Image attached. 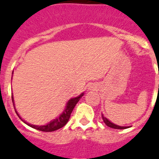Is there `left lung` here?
Instances as JSON below:
<instances>
[{
	"label": "left lung",
	"instance_id": "left-lung-1",
	"mask_svg": "<svg viewBox=\"0 0 159 159\" xmlns=\"http://www.w3.org/2000/svg\"><path fill=\"white\" fill-rule=\"evenodd\" d=\"M159 88V87H158ZM102 120H103V122H104L105 124L107 126V127H111V128H114V129H126V128H128V127H120V126H118V125L116 124H114L113 123H111V121H109L107 118H105L104 116H102Z\"/></svg>",
	"mask_w": 159,
	"mask_h": 159
}]
</instances>
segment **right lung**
<instances>
[{
	"label": "right lung",
	"mask_w": 159,
	"mask_h": 159,
	"mask_svg": "<svg viewBox=\"0 0 159 159\" xmlns=\"http://www.w3.org/2000/svg\"><path fill=\"white\" fill-rule=\"evenodd\" d=\"M83 95H84V93H82L81 95H79V96L75 97V98H73V99H70V100L67 102L65 110L64 111V112H63V113L61 114L58 118H57L56 119L51 121L50 123H48V124L43 125V126H37V125H32V124H30V123H26V122L24 121V120H22V121H24V123H26V124H27L28 126H29V127L36 129V130H40V131L51 132V131H54V130H58V129L64 127V125L68 122L73 109H74V107H75V106L76 105V103L79 102L80 99ZM12 100L14 106V102H13L14 100H13V97L12 96ZM16 113L17 114V116H19L20 119H21V118L20 117V116L18 115L16 111Z\"/></svg>",
	"instance_id": "add662e5"
}]
</instances>
